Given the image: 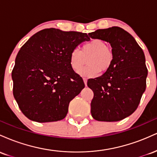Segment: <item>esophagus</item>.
Returning a JSON list of instances; mask_svg holds the SVG:
<instances>
[{
    "mask_svg": "<svg viewBox=\"0 0 157 157\" xmlns=\"http://www.w3.org/2000/svg\"><path fill=\"white\" fill-rule=\"evenodd\" d=\"M83 81H84L85 86H87V79H86V78H83Z\"/></svg>",
    "mask_w": 157,
    "mask_h": 157,
    "instance_id": "obj_1",
    "label": "esophagus"
}]
</instances>
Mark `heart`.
I'll use <instances>...</instances> for the list:
<instances>
[{"label":"heart","instance_id":"heart-1","mask_svg":"<svg viewBox=\"0 0 157 157\" xmlns=\"http://www.w3.org/2000/svg\"><path fill=\"white\" fill-rule=\"evenodd\" d=\"M88 57V66L79 71L82 77H92L105 72L112 66L114 54L112 48L100 39H93L82 45L81 50L74 48L69 55V64L75 71L80 70Z\"/></svg>","mask_w":157,"mask_h":157}]
</instances>
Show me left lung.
I'll list each match as a JSON object with an SVG mask.
<instances>
[{
	"instance_id": "obj_1",
	"label": "left lung",
	"mask_w": 157,
	"mask_h": 157,
	"mask_svg": "<svg viewBox=\"0 0 157 157\" xmlns=\"http://www.w3.org/2000/svg\"><path fill=\"white\" fill-rule=\"evenodd\" d=\"M89 35L109 42L114 54L111 68L102 76L88 80L94 92L91 115L97 121H120L136 111L145 91V55L134 37L120 27L97 29Z\"/></svg>"
}]
</instances>
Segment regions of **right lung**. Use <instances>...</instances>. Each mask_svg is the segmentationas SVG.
I'll list each match as a JSON object with an SVG mask.
<instances>
[{
    "mask_svg": "<svg viewBox=\"0 0 157 157\" xmlns=\"http://www.w3.org/2000/svg\"><path fill=\"white\" fill-rule=\"evenodd\" d=\"M89 40L86 33L45 29L21 48L12 71L13 95L27 118L48 122L66 117L69 102L85 87L69 55Z\"/></svg>",
    "mask_w": 157,
    "mask_h": 157,
    "instance_id": "obj_1",
    "label": "right lung"
}]
</instances>
